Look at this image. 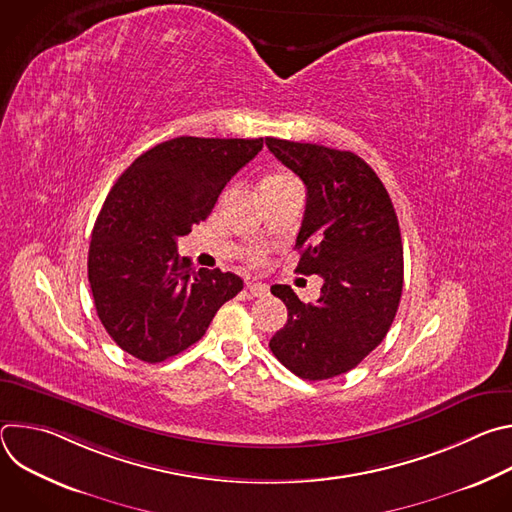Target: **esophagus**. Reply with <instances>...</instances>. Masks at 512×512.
Listing matches in <instances>:
<instances>
[{
	"label": "esophagus",
	"instance_id": "obj_1",
	"mask_svg": "<svg viewBox=\"0 0 512 512\" xmlns=\"http://www.w3.org/2000/svg\"><path fill=\"white\" fill-rule=\"evenodd\" d=\"M267 291H269V287L265 283H247V294L251 298H263V296H267Z\"/></svg>",
	"mask_w": 512,
	"mask_h": 512
}]
</instances>
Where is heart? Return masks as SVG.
<instances>
[{
  "mask_svg": "<svg viewBox=\"0 0 512 512\" xmlns=\"http://www.w3.org/2000/svg\"><path fill=\"white\" fill-rule=\"evenodd\" d=\"M296 184H298V180H296L294 176H291V174H287V172H273V174L265 176V178L259 182V194L273 192V190H281V188H287V186H296ZM249 261H251L253 265H259V263L263 261V257L257 255V253H253V255L249 257Z\"/></svg>",
  "mask_w": 512,
  "mask_h": 512,
  "instance_id": "obj_1",
  "label": "heart"
}]
</instances>
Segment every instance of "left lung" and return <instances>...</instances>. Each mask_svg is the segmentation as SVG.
<instances>
[{"instance_id": "1", "label": "left lung", "mask_w": 512, "mask_h": 512, "mask_svg": "<svg viewBox=\"0 0 512 512\" xmlns=\"http://www.w3.org/2000/svg\"><path fill=\"white\" fill-rule=\"evenodd\" d=\"M265 143L306 184L298 271L324 281L312 304L289 285H271L287 322L269 348L302 379H332L371 354L395 320L403 291L399 221L387 188L356 154L277 137Z\"/></svg>"}]
</instances>
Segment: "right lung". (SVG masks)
<instances>
[{
    "instance_id": "obj_1",
    "label": "right lung",
    "mask_w": 512,
    "mask_h": 512,
    "mask_svg": "<svg viewBox=\"0 0 512 512\" xmlns=\"http://www.w3.org/2000/svg\"><path fill=\"white\" fill-rule=\"evenodd\" d=\"M263 148L259 139L176 137L141 154L111 188L93 229L89 283L115 344L164 362L198 342L243 289L221 269H194L178 237L202 223L227 182Z\"/></svg>"
}]
</instances>
